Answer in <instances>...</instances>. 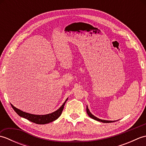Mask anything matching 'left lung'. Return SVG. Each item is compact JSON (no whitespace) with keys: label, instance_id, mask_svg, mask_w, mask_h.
I'll return each instance as SVG.
<instances>
[{"label":"left lung","instance_id":"obj_1","mask_svg":"<svg viewBox=\"0 0 146 146\" xmlns=\"http://www.w3.org/2000/svg\"><path fill=\"white\" fill-rule=\"evenodd\" d=\"M86 112H87V113H88V116H89L90 117H91L92 119H94V120L99 121V122H104V123H110V122H113V121H110V120H105L99 119L98 118L95 117V116L94 115H92V114L91 113V112H90V110H89V109H88V107H86Z\"/></svg>","mask_w":146,"mask_h":146}]
</instances>
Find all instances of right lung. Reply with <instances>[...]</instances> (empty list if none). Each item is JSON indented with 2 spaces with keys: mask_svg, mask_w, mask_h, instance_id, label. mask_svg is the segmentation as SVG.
I'll list each match as a JSON object with an SVG mask.
<instances>
[{
  "mask_svg": "<svg viewBox=\"0 0 146 146\" xmlns=\"http://www.w3.org/2000/svg\"><path fill=\"white\" fill-rule=\"evenodd\" d=\"M67 100L68 99H66V101L64 102V103L62 105V106L59 108L58 110H57L56 111H55L51 113L44 115H33V114L24 112V111H23L22 110L18 109V108H15L12 104H11V106L12 108H13V109L14 110L15 112H16L19 116L25 118V119L31 121V122L37 123V124H46V123H48L49 122H52V121L56 120L61 115L62 111L63 110L64 104L66 103Z\"/></svg>",
  "mask_w": 146,
  "mask_h": 146,
  "instance_id": "1",
  "label": "right lung"
}]
</instances>
